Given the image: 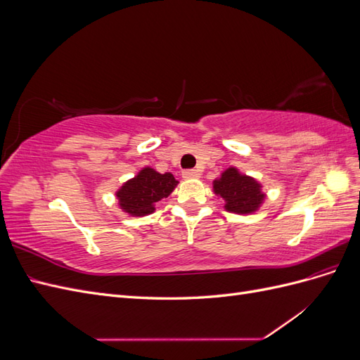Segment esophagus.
<instances>
[{
	"mask_svg": "<svg viewBox=\"0 0 360 360\" xmlns=\"http://www.w3.org/2000/svg\"><path fill=\"white\" fill-rule=\"evenodd\" d=\"M181 176H183V179H186V180L198 179V177H200V172H198L197 169H184V171L181 172Z\"/></svg>",
	"mask_w": 360,
	"mask_h": 360,
	"instance_id": "obj_1",
	"label": "esophagus"
}]
</instances>
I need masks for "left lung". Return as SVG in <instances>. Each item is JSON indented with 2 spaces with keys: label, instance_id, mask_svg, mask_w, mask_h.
Here are the masks:
<instances>
[{
  "label": "left lung",
  "instance_id": "obj_1",
  "mask_svg": "<svg viewBox=\"0 0 360 360\" xmlns=\"http://www.w3.org/2000/svg\"><path fill=\"white\" fill-rule=\"evenodd\" d=\"M213 191L225 201L226 212L238 214L257 212L266 198L261 192V184L234 167L225 169L221 177L213 181Z\"/></svg>",
  "mask_w": 360,
  "mask_h": 360
}]
</instances>
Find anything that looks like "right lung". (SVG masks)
Here are the masks:
<instances>
[{
	"mask_svg": "<svg viewBox=\"0 0 360 360\" xmlns=\"http://www.w3.org/2000/svg\"><path fill=\"white\" fill-rule=\"evenodd\" d=\"M177 183L171 172L160 174L150 167L143 168L118 189V204L132 216L150 214L155 212V204L167 198Z\"/></svg>",
	"mask_w": 360,
	"mask_h": 360,
	"instance_id": "1",
	"label": "right lung"
}]
</instances>
